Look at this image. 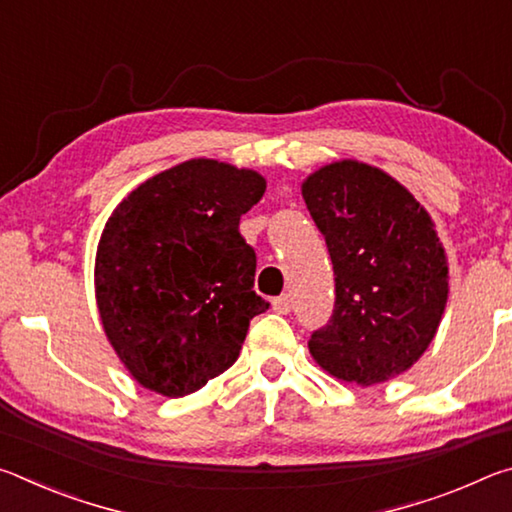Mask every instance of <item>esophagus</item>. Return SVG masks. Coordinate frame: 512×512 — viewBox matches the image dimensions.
I'll return each mask as SVG.
<instances>
[{"instance_id": "1", "label": "esophagus", "mask_w": 512, "mask_h": 512, "mask_svg": "<svg viewBox=\"0 0 512 512\" xmlns=\"http://www.w3.org/2000/svg\"><path fill=\"white\" fill-rule=\"evenodd\" d=\"M273 309L277 311V314H289V311H291V296H289V293H284V296H280V298H273Z\"/></svg>"}]
</instances>
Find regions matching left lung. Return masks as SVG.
Returning <instances> with one entry per match:
<instances>
[{
    "mask_svg": "<svg viewBox=\"0 0 512 512\" xmlns=\"http://www.w3.org/2000/svg\"><path fill=\"white\" fill-rule=\"evenodd\" d=\"M302 198L334 266V311L309 339L343 381L379 384L418 361L443 318L449 271L431 216L388 173L357 160L327 164Z\"/></svg>",
    "mask_w": 512,
    "mask_h": 512,
    "instance_id": "8db88e82",
    "label": "left lung"
}]
</instances>
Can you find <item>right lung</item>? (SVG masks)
<instances>
[{
    "label": "right lung",
    "instance_id": "add662e5",
    "mask_svg": "<svg viewBox=\"0 0 512 512\" xmlns=\"http://www.w3.org/2000/svg\"><path fill=\"white\" fill-rule=\"evenodd\" d=\"M255 171L189 160L142 183L103 228L94 266L108 341L149 391L183 397L237 361L257 296L239 219L264 196Z\"/></svg>",
    "mask_w": 512,
    "mask_h": 512
}]
</instances>
